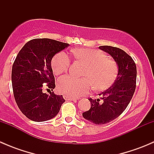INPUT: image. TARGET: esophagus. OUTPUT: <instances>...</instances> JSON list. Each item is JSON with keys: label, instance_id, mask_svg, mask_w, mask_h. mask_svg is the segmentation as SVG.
I'll return each mask as SVG.
<instances>
[{"label": "esophagus", "instance_id": "obj_1", "mask_svg": "<svg viewBox=\"0 0 154 154\" xmlns=\"http://www.w3.org/2000/svg\"><path fill=\"white\" fill-rule=\"evenodd\" d=\"M64 98L66 99V100H77V98L74 97H71V96H68V95H64Z\"/></svg>", "mask_w": 154, "mask_h": 154}]
</instances>
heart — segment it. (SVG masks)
Segmentation results:
<instances>
[{"mask_svg": "<svg viewBox=\"0 0 154 154\" xmlns=\"http://www.w3.org/2000/svg\"><path fill=\"white\" fill-rule=\"evenodd\" d=\"M72 54L76 60L86 66L83 74L88 78L63 76L57 81L58 89L62 93L71 97H79L87 94L92 85L94 89L100 91L113 83L117 75V65L112 60L107 59L104 54L90 48H76ZM69 66L70 59L65 52L57 54L51 61V68L56 75L66 72Z\"/></svg>", "mask_w": 154, "mask_h": 154, "instance_id": "b5f03b06", "label": "heart"}]
</instances>
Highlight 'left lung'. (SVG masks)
Masks as SVG:
<instances>
[{"mask_svg":"<svg viewBox=\"0 0 154 154\" xmlns=\"http://www.w3.org/2000/svg\"><path fill=\"white\" fill-rule=\"evenodd\" d=\"M109 54L118 66L114 83L99 95L100 98H89L91 108L83 113V117L95 125H105L119 117L125 110L136 89V66L130 56L119 48L100 46Z\"/></svg>","mask_w":154,"mask_h":154,"instance_id":"1","label":"left lung"}]
</instances>
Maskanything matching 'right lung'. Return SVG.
<instances>
[{"label":"right lung","instance_id":"1","mask_svg":"<svg viewBox=\"0 0 154 154\" xmlns=\"http://www.w3.org/2000/svg\"><path fill=\"white\" fill-rule=\"evenodd\" d=\"M69 45L51 38H35L26 43L17 55L12 68V83L15 102L23 114L33 122L55 117L66 100L63 95L42 91L47 83L54 89L51 68L54 56Z\"/></svg>","mask_w":154,"mask_h":154}]
</instances>
